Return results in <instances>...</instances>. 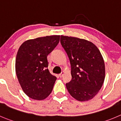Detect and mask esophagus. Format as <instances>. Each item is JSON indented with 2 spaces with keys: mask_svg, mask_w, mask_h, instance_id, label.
I'll return each instance as SVG.
<instances>
[{
  "mask_svg": "<svg viewBox=\"0 0 121 121\" xmlns=\"http://www.w3.org/2000/svg\"><path fill=\"white\" fill-rule=\"evenodd\" d=\"M64 74H65V72H64V71H63V72H62L61 73H60L59 75V77H60V78H61V77H62L64 75Z\"/></svg>",
  "mask_w": 121,
  "mask_h": 121,
  "instance_id": "obj_1",
  "label": "esophagus"
}]
</instances>
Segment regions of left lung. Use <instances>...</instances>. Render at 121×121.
I'll list each match as a JSON object with an SVG mask.
<instances>
[{"label": "left lung", "instance_id": "left-lung-1", "mask_svg": "<svg viewBox=\"0 0 121 121\" xmlns=\"http://www.w3.org/2000/svg\"><path fill=\"white\" fill-rule=\"evenodd\" d=\"M71 66L72 80L66 84L71 96L80 102L92 99L102 88L105 65L100 52L91 41L74 37L60 36Z\"/></svg>", "mask_w": 121, "mask_h": 121}]
</instances>
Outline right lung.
Returning a JSON list of instances; mask_svg holds the SVG:
<instances>
[{"mask_svg":"<svg viewBox=\"0 0 121 121\" xmlns=\"http://www.w3.org/2000/svg\"><path fill=\"white\" fill-rule=\"evenodd\" d=\"M59 40V35L30 39L18 49L15 60L17 78L24 93L33 99H45L52 91L56 77L48 69L47 56Z\"/></svg>","mask_w":121,"mask_h":121,"instance_id":"right-lung-1","label":"right lung"}]
</instances>
